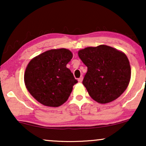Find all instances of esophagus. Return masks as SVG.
I'll return each instance as SVG.
<instances>
[{
	"instance_id": "34e87169",
	"label": "esophagus",
	"mask_w": 146,
	"mask_h": 146,
	"mask_svg": "<svg viewBox=\"0 0 146 146\" xmlns=\"http://www.w3.org/2000/svg\"><path fill=\"white\" fill-rule=\"evenodd\" d=\"M82 80H83V77L82 76L80 77V78H78V82H82Z\"/></svg>"
}]
</instances>
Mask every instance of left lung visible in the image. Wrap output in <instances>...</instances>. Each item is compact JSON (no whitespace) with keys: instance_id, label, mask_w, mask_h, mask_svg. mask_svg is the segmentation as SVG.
Listing matches in <instances>:
<instances>
[{"instance_id":"8db88e82","label":"left lung","mask_w":146,"mask_h":146,"mask_svg":"<svg viewBox=\"0 0 146 146\" xmlns=\"http://www.w3.org/2000/svg\"><path fill=\"white\" fill-rule=\"evenodd\" d=\"M78 56L88 68L82 84L95 101L108 103L125 91L131 69L124 53L111 46L100 45L80 50Z\"/></svg>"}]
</instances>
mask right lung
Returning a JSON list of instances; mask_svg holds the SVG:
<instances>
[{
	"label": "right lung",
	"instance_id": "1",
	"mask_svg": "<svg viewBox=\"0 0 146 146\" xmlns=\"http://www.w3.org/2000/svg\"><path fill=\"white\" fill-rule=\"evenodd\" d=\"M73 54L66 48L51 49L36 56L28 64L25 83L29 93L38 102L47 106L63 104L78 83L66 68Z\"/></svg>",
	"mask_w": 146,
	"mask_h": 146
}]
</instances>
